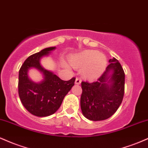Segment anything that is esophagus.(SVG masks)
I'll return each instance as SVG.
<instances>
[{"instance_id":"esophagus-1","label":"esophagus","mask_w":148,"mask_h":148,"mask_svg":"<svg viewBox=\"0 0 148 148\" xmlns=\"http://www.w3.org/2000/svg\"><path fill=\"white\" fill-rule=\"evenodd\" d=\"M81 83V79H79V78H76V80H75V84H77V85H80Z\"/></svg>"}]
</instances>
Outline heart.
<instances>
[{
  "label": "heart",
  "instance_id": "obj_1",
  "mask_svg": "<svg viewBox=\"0 0 148 148\" xmlns=\"http://www.w3.org/2000/svg\"><path fill=\"white\" fill-rule=\"evenodd\" d=\"M69 62L72 67L81 69L83 77L88 80L99 78L106 70V56L95 50H85L71 56Z\"/></svg>",
  "mask_w": 148,
  "mask_h": 148
}]
</instances>
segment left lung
I'll use <instances>...</instances> for the list:
<instances>
[{
	"label": "left lung",
	"mask_w": 148,
	"mask_h": 148,
	"mask_svg": "<svg viewBox=\"0 0 148 148\" xmlns=\"http://www.w3.org/2000/svg\"><path fill=\"white\" fill-rule=\"evenodd\" d=\"M108 62L106 71L96 82L81 83V111L86 118L92 121L109 118L123 101L125 72L115 58Z\"/></svg>",
	"instance_id": "obj_1"
}]
</instances>
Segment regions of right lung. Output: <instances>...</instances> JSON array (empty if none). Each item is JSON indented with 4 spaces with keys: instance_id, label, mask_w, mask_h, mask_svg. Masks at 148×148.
<instances>
[{
    "instance_id": "right-lung-1",
    "label": "right lung",
    "mask_w": 148,
    "mask_h": 148,
    "mask_svg": "<svg viewBox=\"0 0 148 148\" xmlns=\"http://www.w3.org/2000/svg\"><path fill=\"white\" fill-rule=\"evenodd\" d=\"M55 49L56 47H49L30 56L22 64L18 72L20 99L27 111L35 116L46 117L56 113L74 85V77L63 81L51 71L42 67L41 59L48 56ZM33 68L42 74L43 79L40 82H35L28 76V71Z\"/></svg>"
}]
</instances>
